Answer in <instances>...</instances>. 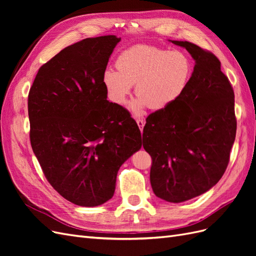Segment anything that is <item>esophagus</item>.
<instances>
[{
    "instance_id": "esophagus-1",
    "label": "esophagus",
    "mask_w": 256,
    "mask_h": 256,
    "mask_svg": "<svg viewBox=\"0 0 256 256\" xmlns=\"http://www.w3.org/2000/svg\"><path fill=\"white\" fill-rule=\"evenodd\" d=\"M136 124H138V128H140V130L142 131L143 130V128H144V125H145V122L143 120H136Z\"/></svg>"
}]
</instances>
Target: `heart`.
Wrapping results in <instances>:
<instances>
[{
	"instance_id": "1",
	"label": "heart",
	"mask_w": 256,
	"mask_h": 256,
	"mask_svg": "<svg viewBox=\"0 0 256 256\" xmlns=\"http://www.w3.org/2000/svg\"><path fill=\"white\" fill-rule=\"evenodd\" d=\"M114 70L104 72L102 82L111 102L124 106L136 84L138 96L130 104L136 115L146 106L164 111L180 100L192 76V62L182 51H170L150 46H134L122 51L115 60Z\"/></svg>"
}]
</instances>
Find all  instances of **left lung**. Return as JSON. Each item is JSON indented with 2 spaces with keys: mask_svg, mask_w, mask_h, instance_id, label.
I'll return each instance as SVG.
<instances>
[{
  "mask_svg": "<svg viewBox=\"0 0 256 256\" xmlns=\"http://www.w3.org/2000/svg\"><path fill=\"white\" fill-rule=\"evenodd\" d=\"M168 42L187 50L196 65L184 96L146 118L143 147L152 159L154 194L182 203L212 189L226 172L236 136L235 95L212 53L189 42Z\"/></svg>",
  "mask_w": 256,
  "mask_h": 256,
  "instance_id": "8db88e82",
  "label": "left lung"
}]
</instances>
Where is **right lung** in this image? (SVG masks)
Masks as SVG:
<instances>
[{
    "instance_id": "obj_1",
    "label": "right lung",
    "mask_w": 256,
    "mask_h": 256,
    "mask_svg": "<svg viewBox=\"0 0 256 256\" xmlns=\"http://www.w3.org/2000/svg\"><path fill=\"white\" fill-rule=\"evenodd\" d=\"M115 35L68 46L38 70L28 92L30 138L52 187L69 202L112 198L122 164L141 148L129 112L110 102L102 82Z\"/></svg>"
}]
</instances>
